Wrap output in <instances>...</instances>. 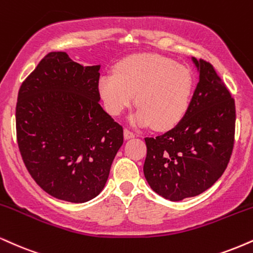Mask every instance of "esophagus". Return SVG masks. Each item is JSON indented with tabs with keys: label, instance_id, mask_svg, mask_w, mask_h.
<instances>
[{
	"label": "esophagus",
	"instance_id": "1",
	"mask_svg": "<svg viewBox=\"0 0 253 253\" xmlns=\"http://www.w3.org/2000/svg\"><path fill=\"white\" fill-rule=\"evenodd\" d=\"M124 136H125V139H132V138H134L135 134H134V133H133V132H130L129 129L125 128V130H124Z\"/></svg>",
	"mask_w": 253,
	"mask_h": 253
}]
</instances>
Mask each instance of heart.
<instances>
[{
    "label": "heart",
    "instance_id": "obj_1",
    "mask_svg": "<svg viewBox=\"0 0 253 253\" xmlns=\"http://www.w3.org/2000/svg\"><path fill=\"white\" fill-rule=\"evenodd\" d=\"M194 87L186 66L156 54H139L118 63L114 74L102 75L99 92L112 115H120L133 102L139 106L135 124L153 123L158 129L178 124L190 107Z\"/></svg>",
    "mask_w": 253,
    "mask_h": 253
}]
</instances>
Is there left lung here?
Wrapping results in <instances>:
<instances>
[{"instance_id": "left-lung-1", "label": "left lung", "mask_w": 253, "mask_h": 253, "mask_svg": "<svg viewBox=\"0 0 253 253\" xmlns=\"http://www.w3.org/2000/svg\"><path fill=\"white\" fill-rule=\"evenodd\" d=\"M192 61L199 82L184 118L169 132L145 138L146 180L172 202L211 187L226 169L234 144V99L211 63Z\"/></svg>"}]
</instances>
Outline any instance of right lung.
I'll return each mask as SVG.
<instances>
[{
	"label": "right lung",
	"mask_w": 253,
	"mask_h": 253,
	"mask_svg": "<svg viewBox=\"0 0 253 253\" xmlns=\"http://www.w3.org/2000/svg\"><path fill=\"white\" fill-rule=\"evenodd\" d=\"M99 71L51 51L17 95L24 165L44 192L66 202L84 203L101 192L124 142L123 126L99 103Z\"/></svg>",
	"instance_id": "add662e5"
}]
</instances>
